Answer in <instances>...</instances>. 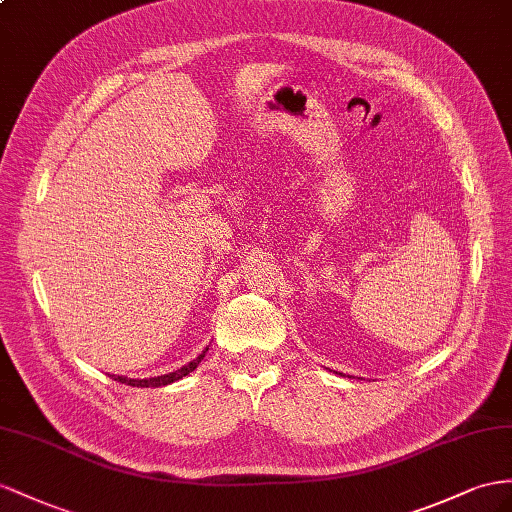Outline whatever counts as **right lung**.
<instances>
[{"label": "right lung", "mask_w": 512, "mask_h": 512, "mask_svg": "<svg viewBox=\"0 0 512 512\" xmlns=\"http://www.w3.org/2000/svg\"><path fill=\"white\" fill-rule=\"evenodd\" d=\"M207 350H209V348H205V350L201 352V355L196 357L194 361H190L188 365H183V368H179V370H175V372H170V374H164V376H153V378H127V376H114V374H110V376H114V381L131 385V387H164V385L175 383V381H179V378H183V376H188L190 372H194L196 365L201 363V359L205 357Z\"/></svg>", "instance_id": "1"}]
</instances>
